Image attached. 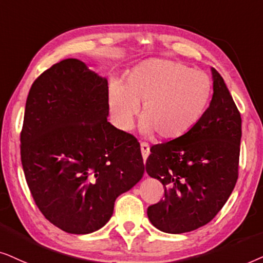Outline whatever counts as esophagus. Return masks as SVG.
<instances>
[{
	"label": "esophagus",
	"mask_w": 263,
	"mask_h": 263,
	"mask_svg": "<svg viewBox=\"0 0 263 263\" xmlns=\"http://www.w3.org/2000/svg\"><path fill=\"white\" fill-rule=\"evenodd\" d=\"M141 152H142L143 160L146 161V159H148V156L150 154V148H149V145L146 144V143H141Z\"/></svg>",
	"instance_id": "1"
}]
</instances>
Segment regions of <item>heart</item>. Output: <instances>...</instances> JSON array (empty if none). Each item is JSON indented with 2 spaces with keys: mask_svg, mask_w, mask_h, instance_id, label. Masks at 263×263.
I'll list each match as a JSON object with an SVG mask.
<instances>
[{
  "mask_svg": "<svg viewBox=\"0 0 263 263\" xmlns=\"http://www.w3.org/2000/svg\"><path fill=\"white\" fill-rule=\"evenodd\" d=\"M211 79L204 72L179 62L150 59L128 73L124 85L113 83L108 106L115 126L134 128L142 104L141 129L173 141L190 132L202 118L211 97Z\"/></svg>",
  "mask_w": 263,
  "mask_h": 263,
  "instance_id": "obj_1",
  "label": "heart"
}]
</instances>
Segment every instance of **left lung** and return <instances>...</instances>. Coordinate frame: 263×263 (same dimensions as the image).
Returning a JSON list of instances; mask_svg holds the SVG:
<instances>
[{
	"label": "left lung",
	"instance_id": "8db88e82",
	"mask_svg": "<svg viewBox=\"0 0 263 263\" xmlns=\"http://www.w3.org/2000/svg\"><path fill=\"white\" fill-rule=\"evenodd\" d=\"M213 96L207 110L183 137L153 145L145 171L160 180L164 198L148 218L166 233L207 225L223 207L238 179L241 118L222 77L212 68Z\"/></svg>",
	"mask_w": 263,
	"mask_h": 263
}]
</instances>
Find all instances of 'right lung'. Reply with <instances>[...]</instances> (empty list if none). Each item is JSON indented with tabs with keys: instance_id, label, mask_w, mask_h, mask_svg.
Listing matches in <instances>:
<instances>
[{
	"instance_id": "add662e5",
	"label": "right lung",
	"mask_w": 263,
	"mask_h": 263,
	"mask_svg": "<svg viewBox=\"0 0 263 263\" xmlns=\"http://www.w3.org/2000/svg\"><path fill=\"white\" fill-rule=\"evenodd\" d=\"M108 82L66 59L31 86L20 135L23 170L42 214L67 233L100 230L118 196L144 174L134 136L107 120Z\"/></svg>"
}]
</instances>
